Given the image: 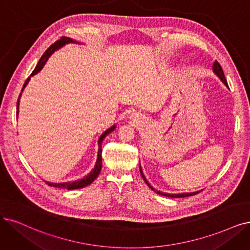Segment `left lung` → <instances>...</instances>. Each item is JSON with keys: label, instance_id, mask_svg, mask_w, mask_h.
<instances>
[{"label": "left lung", "instance_id": "8db88e82", "mask_svg": "<svg viewBox=\"0 0 250 250\" xmlns=\"http://www.w3.org/2000/svg\"><path fill=\"white\" fill-rule=\"evenodd\" d=\"M213 72H214V74L215 75H217L218 76V78L224 82V84L227 86V87H229L228 86V82H227V79H226V77H225V74H224V71H223V68H221V66L219 64V62H217V61H215L214 62V63H213ZM140 173H141V176H142V178H143V180L145 181V183L147 184V186H148L153 191H155L156 193H159V195H161V196H165V197H169V198H186V197H189V196H193V195H197L198 192H200V191H193V192H183V193H166V192H163V191H160V190H156L155 188H153L151 186H150V183L147 181V179H146V177H145V175L143 174V171H142V168H141V165H140Z\"/></svg>", "mask_w": 250, "mask_h": 250}]
</instances>
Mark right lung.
Here are the masks:
<instances>
[{"label":"right lung","instance_id":"1","mask_svg":"<svg viewBox=\"0 0 250 250\" xmlns=\"http://www.w3.org/2000/svg\"><path fill=\"white\" fill-rule=\"evenodd\" d=\"M69 43H78V42H76L75 40H73V39L69 38V37H62V39L58 40L54 44H52V45L50 46V47L44 52V54L41 57L39 62L37 63V66H36L35 70L32 72L31 76L26 79L25 83L23 84V87H22V89H21V92L23 91V89H24V87L26 86L27 83H29L31 77L34 76V75H36L37 73H39V72L43 69L44 64L46 63V62L48 61L50 55H51L55 50H58V49L62 48V46H64L66 44H69ZM78 44H79V43H78ZM21 92L20 97H18V101H17V116H18V106H20V100H21ZM115 128H116V125H112L111 127H109L107 131H105L103 134H102V135L100 136L99 141H98L99 149H98L97 162H96V165H95L94 169H92V170L89 172V174L85 175L84 177L81 178V179H78V180H76V181L62 182V183H52V182H47V181H46V183H47L49 187L60 188H66V189H69V190H71V189H78V188H82L87 187L88 184H90L92 181H94V180L99 176V174H100L101 169H102V142H103V140L105 139V137H106L107 135H109L110 133H112V132L115 130Z\"/></svg>","mask_w":250,"mask_h":250}]
</instances>
